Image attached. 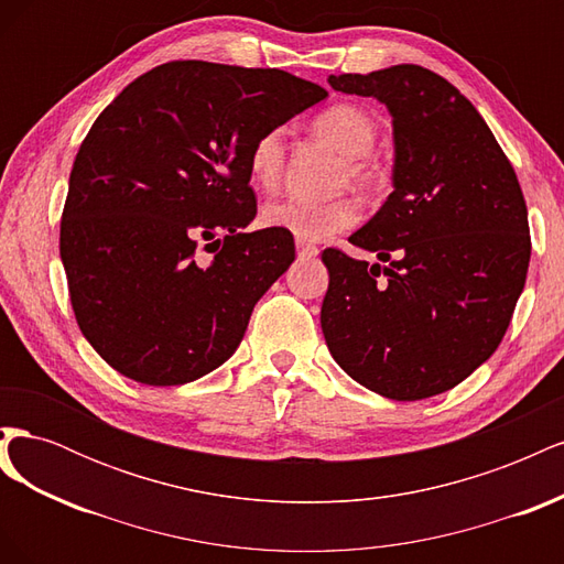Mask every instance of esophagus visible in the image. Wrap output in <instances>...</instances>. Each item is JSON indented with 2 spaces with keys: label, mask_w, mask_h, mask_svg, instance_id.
Returning <instances> with one entry per match:
<instances>
[{
  "label": "esophagus",
  "mask_w": 564,
  "mask_h": 564,
  "mask_svg": "<svg viewBox=\"0 0 564 564\" xmlns=\"http://www.w3.org/2000/svg\"><path fill=\"white\" fill-rule=\"evenodd\" d=\"M296 249H299V256H303V259H313V256L319 253V249L315 245H308L303 240H296Z\"/></svg>",
  "instance_id": "1"
}]
</instances>
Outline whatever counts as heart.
I'll use <instances>...</instances> for the list:
<instances>
[{
    "label": "heart",
    "mask_w": 564,
    "mask_h": 564,
    "mask_svg": "<svg viewBox=\"0 0 564 564\" xmlns=\"http://www.w3.org/2000/svg\"><path fill=\"white\" fill-rule=\"evenodd\" d=\"M313 129L327 139L340 155L336 166V185H355L357 191L371 193L379 187L381 174L369 160V152L377 143V124L371 117L355 106H332L319 112ZM284 169V131L270 129L253 141L249 152V176L261 191H272L280 183ZM357 204L348 195L332 199H301L284 197L268 202L261 220L268 228H275L299 237V240H324L355 224Z\"/></svg>",
    "instance_id": "b5f03b06"
}]
</instances>
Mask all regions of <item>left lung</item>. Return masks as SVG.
<instances>
[{
    "label": "left lung",
    "mask_w": 564,
    "mask_h": 564,
    "mask_svg": "<svg viewBox=\"0 0 564 564\" xmlns=\"http://www.w3.org/2000/svg\"><path fill=\"white\" fill-rule=\"evenodd\" d=\"M392 117V193L348 242L388 262L324 249L322 332L338 367L388 400L458 386L499 348L529 268L527 204L487 122L421 65L329 75Z\"/></svg>",
    "instance_id": "left-lung-1"
}]
</instances>
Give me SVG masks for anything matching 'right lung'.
<instances>
[{"instance_id": "obj_1", "label": "right lung", "mask_w": 564, "mask_h": 564, "mask_svg": "<svg viewBox=\"0 0 564 564\" xmlns=\"http://www.w3.org/2000/svg\"><path fill=\"white\" fill-rule=\"evenodd\" d=\"M327 91L275 67L172 61L98 115L70 172L61 261L84 338L145 386H183L240 346L294 263L256 216L249 152Z\"/></svg>"}]
</instances>
